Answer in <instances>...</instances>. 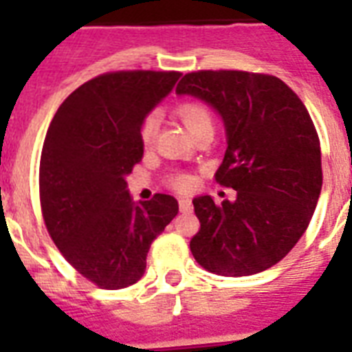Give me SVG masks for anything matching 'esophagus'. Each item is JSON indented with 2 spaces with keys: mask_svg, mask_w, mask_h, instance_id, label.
<instances>
[{
  "mask_svg": "<svg viewBox=\"0 0 352 352\" xmlns=\"http://www.w3.org/2000/svg\"><path fill=\"white\" fill-rule=\"evenodd\" d=\"M179 208H181V212H190L192 210V201L190 199H179Z\"/></svg>",
  "mask_w": 352,
  "mask_h": 352,
  "instance_id": "obj_1",
  "label": "esophagus"
}]
</instances>
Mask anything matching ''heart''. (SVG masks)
<instances>
[{
	"instance_id": "b5f03b06",
	"label": "heart",
	"mask_w": 352,
	"mask_h": 352,
	"mask_svg": "<svg viewBox=\"0 0 352 352\" xmlns=\"http://www.w3.org/2000/svg\"><path fill=\"white\" fill-rule=\"evenodd\" d=\"M177 117L184 122V126L192 133L199 131L206 126H214V115L210 111V107L201 100H188L179 104L175 109ZM159 135V117L151 113L144 118L140 127H138V138L144 148H151ZM171 186L179 192H188L195 184V179L188 173H177L171 177Z\"/></svg>"
}]
</instances>
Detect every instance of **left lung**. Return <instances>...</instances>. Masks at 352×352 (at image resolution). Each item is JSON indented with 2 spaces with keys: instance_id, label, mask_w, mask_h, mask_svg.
Returning a JSON list of instances; mask_svg holds the SVG:
<instances>
[{
  "instance_id": "1",
  "label": "left lung",
  "mask_w": 352,
  "mask_h": 352,
  "mask_svg": "<svg viewBox=\"0 0 352 352\" xmlns=\"http://www.w3.org/2000/svg\"><path fill=\"white\" fill-rule=\"evenodd\" d=\"M177 93L223 117L228 148L215 181L237 192L234 203L193 199L195 261L232 278L274 267L305 234L322 192L320 138L307 107L283 80L246 71L188 73Z\"/></svg>"
}]
</instances>
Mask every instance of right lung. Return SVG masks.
Returning a JSON list of instances; mask_svg holds the SVG:
<instances>
[{
  "mask_svg": "<svg viewBox=\"0 0 352 352\" xmlns=\"http://www.w3.org/2000/svg\"><path fill=\"white\" fill-rule=\"evenodd\" d=\"M179 76L100 74L63 100L47 129L40 159L47 232L69 265L100 289L137 283L149 246L179 212L171 195L133 203L126 190V175L144 155L138 127Z\"/></svg>",
  "mask_w": 352,
  "mask_h": 352,
  "instance_id": "1",
  "label": "right lung"
}]
</instances>
